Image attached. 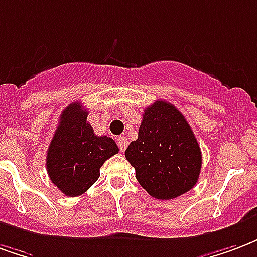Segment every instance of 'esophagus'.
I'll return each mask as SVG.
<instances>
[{
	"label": "esophagus",
	"instance_id": "obj_1",
	"mask_svg": "<svg viewBox=\"0 0 257 257\" xmlns=\"http://www.w3.org/2000/svg\"><path fill=\"white\" fill-rule=\"evenodd\" d=\"M117 144H118V147L121 151H125L126 147H128V139H126V136H119V138L117 139Z\"/></svg>",
	"mask_w": 257,
	"mask_h": 257
}]
</instances>
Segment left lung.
Wrapping results in <instances>:
<instances>
[{"label":"left lung","mask_w":257,"mask_h":257,"mask_svg":"<svg viewBox=\"0 0 257 257\" xmlns=\"http://www.w3.org/2000/svg\"><path fill=\"white\" fill-rule=\"evenodd\" d=\"M125 157L139 184L159 200L181 196L199 180L201 151L195 134L180 110L165 100L144 110L138 139Z\"/></svg>","instance_id":"left-lung-1"}]
</instances>
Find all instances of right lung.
I'll return each mask as SVG.
<instances>
[{
	"instance_id": "add662e5",
	"label": "right lung",
	"mask_w": 257,
	"mask_h": 257,
	"mask_svg": "<svg viewBox=\"0 0 257 257\" xmlns=\"http://www.w3.org/2000/svg\"><path fill=\"white\" fill-rule=\"evenodd\" d=\"M88 111L73 102L60 117L46 155L47 174L64 195L80 196L99 178L106 159L118 153L109 136H96L87 121Z\"/></svg>"
}]
</instances>
